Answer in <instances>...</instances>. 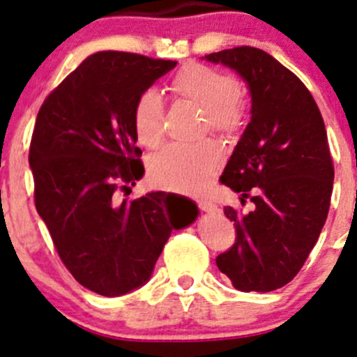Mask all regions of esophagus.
<instances>
[{
  "label": "esophagus",
  "mask_w": 357,
  "mask_h": 357,
  "mask_svg": "<svg viewBox=\"0 0 357 357\" xmlns=\"http://www.w3.org/2000/svg\"><path fill=\"white\" fill-rule=\"evenodd\" d=\"M199 207L200 211L207 212V214H215V212H219V207L215 206L214 202H211V200H200Z\"/></svg>",
  "instance_id": "1"
}]
</instances>
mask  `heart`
Returning <instances> with one entry per match:
<instances>
[{
  "label": "heart",
  "instance_id": "obj_1",
  "mask_svg": "<svg viewBox=\"0 0 357 357\" xmlns=\"http://www.w3.org/2000/svg\"><path fill=\"white\" fill-rule=\"evenodd\" d=\"M170 89L178 98L197 104L206 114V126L219 133H232L244 118L238 84L226 72L202 63H189L177 72ZM136 139L155 148L163 136V101L157 91H145L133 109ZM221 163V153L211 142L197 145H168L153 155L148 175L162 189L194 194L209 185Z\"/></svg>",
  "mask_w": 357,
  "mask_h": 357
}]
</instances>
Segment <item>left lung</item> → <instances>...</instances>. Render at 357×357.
<instances>
[{
    "label": "left lung",
    "mask_w": 357,
    "mask_h": 357,
    "mask_svg": "<svg viewBox=\"0 0 357 357\" xmlns=\"http://www.w3.org/2000/svg\"><path fill=\"white\" fill-rule=\"evenodd\" d=\"M202 59L238 72L251 96V121L221 183L255 207H224L236 243L215 263L238 290H276L295 278L326 224L334 183L326 125L303 82L266 52L236 47Z\"/></svg>",
    "instance_id": "8db88e82"
}]
</instances>
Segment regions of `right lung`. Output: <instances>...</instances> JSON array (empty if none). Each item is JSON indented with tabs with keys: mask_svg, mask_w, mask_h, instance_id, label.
Instances as JSON below:
<instances>
[{
	"mask_svg": "<svg viewBox=\"0 0 357 357\" xmlns=\"http://www.w3.org/2000/svg\"><path fill=\"white\" fill-rule=\"evenodd\" d=\"M177 62L130 52H98L47 96L30 143L35 207L63 265L82 287L119 297L145 285L172 231L190 214L163 192L119 202L145 174L133 128L136 99Z\"/></svg>",
	"mask_w": 357,
	"mask_h": 357,
	"instance_id": "obj_1",
	"label": "right lung"
}]
</instances>
